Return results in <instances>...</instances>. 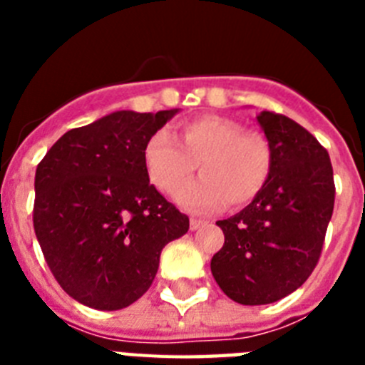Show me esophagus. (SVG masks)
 <instances>
[{"label":"esophagus","mask_w":365,"mask_h":365,"mask_svg":"<svg viewBox=\"0 0 365 365\" xmlns=\"http://www.w3.org/2000/svg\"><path fill=\"white\" fill-rule=\"evenodd\" d=\"M202 221L201 219H190V230H197V228H201Z\"/></svg>","instance_id":"esophagus-1"}]
</instances>
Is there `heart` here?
I'll list each match as a JSON object with an SVG mask.
<instances>
[{
	"mask_svg": "<svg viewBox=\"0 0 365 365\" xmlns=\"http://www.w3.org/2000/svg\"><path fill=\"white\" fill-rule=\"evenodd\" d=\"M202 177L180 193L192 212H212L227 201L230 208L250 205L272 175L274 153L265 135L245 131L240 122L219 115H201L180 122L175 138L155 131L144 144V166L151 182L175 195L193 170Z\"/></svg>",
	"mask_w": 365,
	"mask_h": 365,
	"instance_id": "obj_1",
	"label": "heart"
}]
</instances>
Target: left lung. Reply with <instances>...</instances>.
<instances>
[{"label":"left lung","instance_id":"obj_1","mask_svg":"<svg viewBox=\"0 0 365 365\" xmlns=\"http://www.w3.org/2000/svg\"><path fill=\"white\" fill-rule=\"evenodd\" d=\"M257 122L272 148V175L245 210L217 221L225 245L210 263L221 291L243 305L278 302L311 276L336 190L327 150L305 128L274 111Z\"/></svg>","mask_w":365,"mask_h":365}]
</instances>
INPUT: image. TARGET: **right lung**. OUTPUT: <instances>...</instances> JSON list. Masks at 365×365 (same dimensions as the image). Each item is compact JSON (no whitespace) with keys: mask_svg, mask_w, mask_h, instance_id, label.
<instances>
[{"mask_svg":"<svg viewBox=\"0 0 365 365\" xmlns=\"http://www.w3.org/2000/svg\"><path fill=\"white\" fill-rule=\"evenodd\" d=\"M173 113H111L67 131L38 164V243L54 279L87 307L137 302L164 245L188 232V215L150 185L144 166V144Z\"/></svg>","mask_w":365,"mask_h":365,"instance_id":"add662e5","label":"right lung"}]
</instances>
